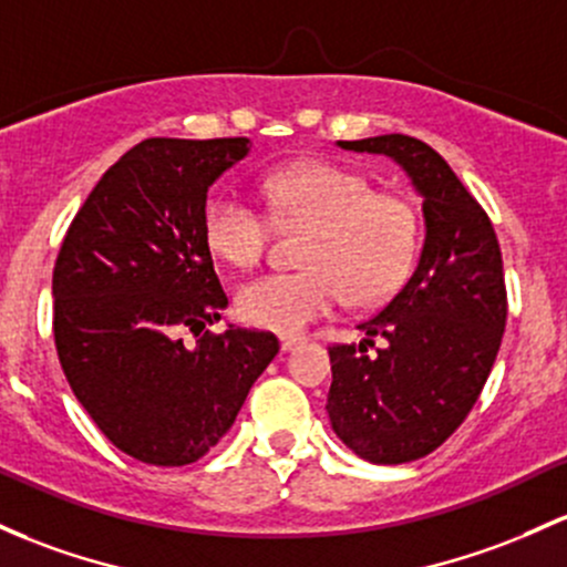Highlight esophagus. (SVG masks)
<instances>
[{
	"label": "esophagus",
	"instance_id": "34e87169",
	"mask_svg": "<svg viewBox=\"0 0 567 567\" xmlns=\"http://www.w3.org/2000/svg\"><path fill=\"white\" fill-rule=\"evenodd\" d=\"M279 344H282V352H293L303 344V339L301 336H282V339H279Z\"/></svg>",
	"mask_w": 567,
	"mask_h": 567
}]
</instances>
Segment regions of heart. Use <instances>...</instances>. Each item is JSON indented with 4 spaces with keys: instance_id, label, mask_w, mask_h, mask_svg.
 I'll return each instance as SVG.
<instances>
[{
    "instance_id": "obj_1",
    "label": "heart",
    "mask_w": 567,
    "mask_h": 567,
    "mask_svg": "<svg viewBox=\"0 0 567 567\" xmlns=\"http://www.w3.org/2000/svg\"><path fill=\"white\" fill-rule=\"evenodd\" d=\"M277 220L312 226L301 247L307 269L271 271L241 285L236 312L247 326L298 333L347 301L379 303L412 274L420 215L406 196L374 190L371 179L336 161H298L264 177ZM271 215L239 190L217 193L204 209V245L231 266H252L271 239Z\"/></svg>"
}]
</instances>
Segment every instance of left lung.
Masks as SVG:
<instances>
[{
	"label": "left lung",
	"mask_w": 567,
	"mask_h": 567,
	"mask_svg": "<svg viewBox=\"0 0 567 567\" xmlns=\"http://www.w3.org/2000/svg\"><path fill=\"white\" fill-rule=\"evenodd\" d=\"M384 153L422 196L425 241L412 277L371 320L360 344H331L328 416L336 435L369 463L431 455L463 425L493 371L508 301L501 245L487 213L422 140L406 134L339 142ZM384 338L374 355L368 347Z\"/></svg>",
	"instance_id": "left-lung-1"
}]
</instances>
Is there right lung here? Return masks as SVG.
<instances>
[{
    "instance_id": "add662e5",
    "label": "right lung",
    "mask_w": 567,
    "mask_h": 567,
    "mask_svg": "<svg viewBox=\"0 0 567 567\" xmlns=\"http://www.w3.org/2000/svg\"><path fill=\"white\" fill-rule=\"evenodd\" d=\"M247 153V136L140 142L104 172L61 241V369L99 431L142 463L207 455L279 352L269 331H207L228 307L204 245L207 193ZM183 330L199 336L193 351Z\"/></svg>"
}]
</instances>
